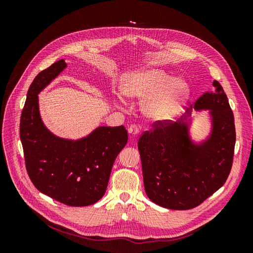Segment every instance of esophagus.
Wrapping results in <instances>:
<instances>
[{"label":"esophagus","instance_id":"obj_1","mask_svg":"<svg viewBox=\"0 0 253 253\" xmlns=\"http://www.w3.org/2000/svg\"><path fill=\"white\" fill-rule=\"evenodd\" d=\"M127 132L132 137H136L137 135L139 134V129H138V127H137L136 126H131L127 128Z\"/></svg>","mask_w":253,"mask_h":253}]
</instances>
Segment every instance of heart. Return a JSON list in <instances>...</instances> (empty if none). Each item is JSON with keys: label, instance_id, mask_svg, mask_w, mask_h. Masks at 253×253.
Instances as JSON below:
<instances>
[{"label": "heart", "instance_id": "heart-1", "mask_svg": "<svg viewBox=\"0 0 253 253\" xmlns=\"http://www.w3.org/2000/svg\"><path fill=\"white\" fill-rule=\"evenodd\" d=\"M120 91L131 100L142 101L141 113L152 122L171 120L190 97L189 83L159 68L127 72L121 77ZM118 102H122L118 98Z\"/></svg>", "mask_w": 253, "mask_h": 253}]
</instances>
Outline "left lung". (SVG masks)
Masks as SVG:
<instances>
[{
  "label": "left lung",
  "instance_id": "8db88e82",
  "mask_svg": "<svg viewBox=\"0 0 253 253\" xmlns=\"http://www.w3.org/2000/svg\"><path fill=\"white\" fill-rule=\"evenodd\" d=\"M175 122H155L154 131L138 140L144 190L156 205L188 210L201 205L224 185L235 144L234 117L217 81ZM192 110H208L211 131L204 140L190 134Z\"/></svg>",
  "mask_w": 253,
  "mask_h": 253
}]
</instances>
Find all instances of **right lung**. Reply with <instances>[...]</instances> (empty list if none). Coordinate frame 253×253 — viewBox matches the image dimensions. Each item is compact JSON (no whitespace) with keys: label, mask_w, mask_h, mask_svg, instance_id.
Returning <instances> with one entry per match:
<instances>
[{"label":"right lung","mask_w":253,"mask_h":253,"mask_svg":"<svg viewBox=\"0 0 253 253\" xmlns=\"http://www.w3.org/2000/svg\"><path fill=\"white\" fill-rule=\"evenodd\" d=\"M66 66L61 59L30 84L21 115L20 138L35 187L60 203L84 207L104 195L115 159L127 142V132L124 126H101L75 140L49 131L41 117L38 95Z\"/></svg>","instance_id":"obj_1"}]
</instances>
